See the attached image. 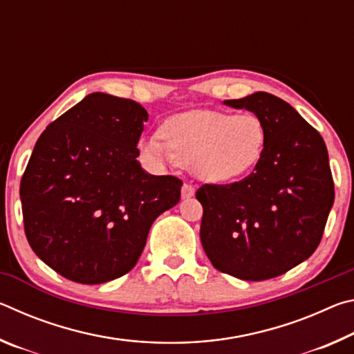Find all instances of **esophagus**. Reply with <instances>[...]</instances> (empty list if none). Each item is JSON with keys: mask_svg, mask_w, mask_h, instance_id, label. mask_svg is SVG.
<instances>
[{"mask_svg": "<svg viewBox=\"0 0 354 354\" xmlns=\"http://www.w3.org/2000/svg\"><path fill=\"white\" fill-rule=\"evenodd\" d=\"M181 195H183L184 200L185 198H190V196L195 195V187L192 184H189V183H184L183 189H181Z\"/></svg>", "mask_w": 354, "mask_h": 354, "instance_id": "obj_1", "label": "esophagus"}]
</instances>
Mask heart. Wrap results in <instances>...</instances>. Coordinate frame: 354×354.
Returning a JSON list of instances; mask_svg holds the SVG:
<instances>
[{
  "instance_id": "b5f03b06",
  "label": "heart",
  "mask_w": 354,
  "mask_h": 354,
  "mask_svg": "<svg viewBox=\"0 0 354 354\" xmlns=\"http://www.w3.org/2000/svg\"><path fill=\"white\" fill-rule=\"evenodd\" d=\"M159 136L140 140V151L158 162L173 158L203 181H239L259 167L268 133L254 112L194 111L167 118Z\"/></svg>"
}]
</instances>
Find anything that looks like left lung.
I'll list each match as a JSON object with an SVG mask.
<instances>
[{
    "label": "left lung",
    "instance_id": "obj_1",
    "mask_svg": "<svg viewBox=\"0 0 354 354\" xmlns=\"http://www.w3.org/2000/svg\"><path fill=\"white\" fill-rule=\"evenodd\" d=\"M225 104L257 113L268 140L247 178L196 190L201 243L217 270L245 281L270 279L306 261L322 241L334 203L328 149L319 131L272 93Z\"/></svg>",
    "mask_w": 354,
    "mask_h": 354
}]
</instances>
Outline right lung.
I'll use <instances>...</instances> for the list:
<instances>
[{
    "mask_svg": "<svg viewBox=\"0 0 354 354\" xmlns=\"http://www.w3.org/2000/svg\"><path fill=\"white\" fill-rule=\"evenodd\" d=\"M148 112L91 93L48 124L20 183L26 239L64 278L101 284L133 268L153 221L178 205L183 181L142 169Z\"/></svg>",
    "mask_w": 354,
    "mask_h": 354,
    "instance_id": "1",
    "label": "right lung"
}]
</instances>
